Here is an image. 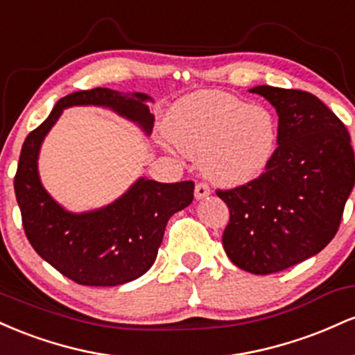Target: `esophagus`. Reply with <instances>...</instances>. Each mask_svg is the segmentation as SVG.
Segmentation results:
<instances>
[{
    "label": "esophagus",
    "mask_w": 355,
    "mask_h": 355,
    "mask_svg": "<svg viewBox=\"0 0 355 355\" xmlns=\"http://www.w3.org/2000/svg\"><path fill=\"white\" fill-rule=\"evenodd\" d=\"M209 195H210V187L203 182L197 183V187H195V198H197V200H202V198L209 197Z\"/></svg>",
    "instance_id": "esophagus-1"
}]
</instances>
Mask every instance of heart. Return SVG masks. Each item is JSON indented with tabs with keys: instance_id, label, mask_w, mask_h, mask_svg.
<instances>
[{
	"instance_id": "b5f03b06",
	"label": "heart",
	"mask_w": 355,
	"mask_h": 355,
	"mask_svg": "<svg viewBox=\"0 0 355 355\" xmlns=\"http://www.w3.org/2000/svg\"><path fill=\"white\" fill-rule=\"evenodd\" d=\"M166 130L178 150L200 160L203 173L222 187L247 185L266 173L280 140L272 110L223 92L182 98Z\"/></svg>"
}]
</instances>
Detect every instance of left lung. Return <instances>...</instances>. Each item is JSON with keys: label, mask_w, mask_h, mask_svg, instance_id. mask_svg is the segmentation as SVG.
Segmentation results:
<instances>
[{"label": "left lung", "mask_w": 355, "mask_h": 355, "mask_svg": "<svg viewBox=\"0 0 355 355\" xmlns=\"http://www.w3.org/2000/svg\"><path fill=\"white\" fill-rule=\"evenodd\" d=\"M280 140L272 164L254 182L217 190L230 220L222 243L235 266L267 275L319 254L337 234L355 183L347 128L309 92L260 85Z\"/></svg>", "instance_id": "1"}]
</instances>
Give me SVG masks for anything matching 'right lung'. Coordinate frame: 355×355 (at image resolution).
<instances>
[{
  "label": "right lung",
  "instance_id": "add662e5",
  "mask_svg": "<svg viewBox=\"0 0 355 355\" xmlns=\"http://www.w3.org/2000/svg\"><path fill=\"white\" fill-rule=\"evenodd\" d=\"M145 93L123 95L93 88L61 98L50 116L24 140L15 175L23 229L36 254L73 282L113 287L138 279L153 266L168 218L193 200V182L160 183L138 178L103 209L71 214L44 190L38 155L44 137L64 108L95 105L128 118L150 135L155 116Z\"/></svg>",
  "mask_w": 355,
  "mask_h": 355
}]
</instances>
